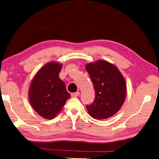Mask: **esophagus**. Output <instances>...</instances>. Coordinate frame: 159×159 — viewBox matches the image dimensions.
<instances>
[{
    "instance_id": "obj_1",
    "label": "esophagus",
    "mask_w": 159,
    "mask_h": 159,
    "mask_svg": "<svg viewBox=\"0 0 159 159\" xmlns=\"http://www.w3.org/2000/svg\"><path fill=\"white\" fill-rule=\"evenodd\" d=\"M79 95H80L79 92H76V93H72L71 94V96L72 98H76V97H78Z\"/></svg>"
}]
</instances>
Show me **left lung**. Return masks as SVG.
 I'll return each mask as SVG.
<instances>
[{"mask_svg":"<svg viewBox=\"0 0 159 159\" xmlns=\"http://www.w3.org/2000/svg\"><path fill=\"white\" fill-rule=\"evenodd\" d=\"M95 90L93 104L86 105L89 114L96 119H107L122 107L126 95L125 80L114 64L104 60L86 64Z\"/></svg>","mask_w":159,"mask_h":159,"instance_id":"8db88e82","label":"left lung"}]
</instances>
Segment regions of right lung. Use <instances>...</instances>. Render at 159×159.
I'll return each mask as SVG.
<instances>
[{"mask_svg":"<svg viewBox=\"0 0 159 159\" xmlns=\"http://www.w3.org/2000/svg\"><path fill=\"white\" fill-rule=\"evenodd\" d=\"M61 67V64L56 62L46 64L37 72L29 88L32 107L47 119L55 118L71 97L59 77Z\"/></svg>","mask_w":159,"mask_h":159,"instance_id":"obj_1","label":"right lung"}]
</instances>
